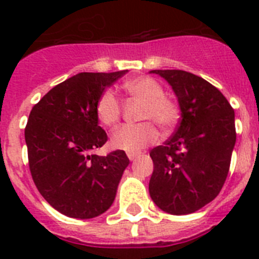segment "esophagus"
<instances>
[{"label":"esophagus","instance_id":"34e87169","mask_svg":"<svg viewBox=\"0 0 259 259\" xmlns=\"http://www.w3.org/2000/svg\"><path fill=\"white\" fill-rule=\"evenodd\" d=\"M139 153H134V152H128L127 153V157L130 158V159H131V161H135V159H136L137 157H139Z\"/></svg>","mask_w":259,"mask_h":259}]
</instances>
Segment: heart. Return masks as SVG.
Segmentation results:
<instances>
[{"instance_id":"1","label":"heart","mask_w":259,"mask_h":259,"mask_svg":"<svg viewBox=\"0 0 259 259\" xmlns=\"http://www.w3.org/2000/svg\"><path fill=\"white\" fill-rule=\"evenodd\" d=\"M123 89L131 97L144 102L140 119L146 122L123 124L111 134V146L125 152H139L158 140V127L167 131L175 127L179 120L178 104L164 96V91L157 80L149 76H139L127 80ZM96 115L104 125H114L122 115V104L113 91H105L96 104Z\"/></svg>"}]
</instances>
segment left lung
Returning <instances> with one entry per match:
<instances>
[{
  "instance_id": "left-lung-1",
  "label": "left lung",
  "mask_w": 259,
  "mask_h": 259,
  "mask_svg": "<svg viewBox=\"0 0 259 259\" xmlns=\"http://www.w3.org/2000/svg\"><path fill=\"white\" fill-rule=\"evenodd\" d=\"M170 83L182 118L175 134L150 152L149 193L174 215L197 211L221 192L236 143L235 111L218 88L183 70H153Z\"/></svg>"
}]
</instances>
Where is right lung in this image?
I'll return each instance as SVG.
<instances>
[{"instance_id": "right-lung-1", "label": "right lung", "mask_w": 259, "mask_h": 259, "mask_svg": "<svg viewBox=\"0 0 259 259\" xmlns=\"http://www.w3.org/2000/svg\"><path fill=\"white\" fill-rule=\"evenodd\" d=\"M127 70L80 72L52 88L32 107L24 130L32 179L50 206L70 218L106 211L130 163L124 150L92 154L107 141L96 104Z\"/></svg>"}]
</instances>
